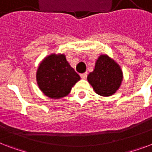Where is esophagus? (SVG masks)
I'll list each match as a JSON object with an SVG mask.
<instances>
[{"label":"esophagus","instance_id":"obj_1","mask_svg":"<svg viewBox=\"0 0 152 152\" xmlns=\"http://www.w3.org/2000/svg\"><path fill=\"white\" fill-rule=\"evenodd\" d=\"M87 76H88V73H87V72H85V73L80 74V77L82 79H83V80H85V79L87 78Z\"/></svg>","mask_w":152,"mask_h":152}]
</instances>
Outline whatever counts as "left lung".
Masks as SVG:
<instances>
[{"label": "left lung", "mask_w": 152, "mask_h": 152, "mask_svg": "<svg viewBox=\"0 0 152 152\" xmlns=\"http://www.w3.org/2000/svg\"><path fill=\"white\" fill-rule=\"evenodd\" d=\"M88 83L98 95L109 97L115 94L123 80V72L117 62L107 54H100L95 69L88 74Z\"/></svg>", "instance_id": "obj_1"}]
</instances>
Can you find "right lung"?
Returning <instances> with one entry per match:
<instances>
[{
    "label": "right lung",
    "instance_id": "add662e5",
    "mask_svg": "<svg viewBox=\"0 0 152 152\" xmlns=\"http://www.w3.org/2000/svg\"><path fill=\"white\" fill-rule=\"evenodd\" d=\"M80 80L63 53H51L42 59L36 72L39 88L53 99L69 95L72 88Z\"/></svg>",
    "mask_w": 152,
    "mask_h": 152
}]
</instances>
